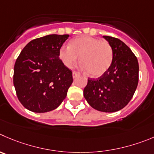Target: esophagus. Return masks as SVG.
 Segmentation results:
<instances>
[{
	"label": "esophagus",
	"mask_w": 154,
	"mask_h": 154,
	"mask_svg": "<svg viewBox=\"0 0 154 154\" xmlns=\"http://www.w3.org/2000/svg\"><path fill=\"white\" fill-rule=\"evenodd\" d=\"M77 76H79V73L77 72H75V71H73L72 72V77L73 78H76V77H77Z\"/></svg>",
	"instance_id": "obj_1"
}]
</instances>
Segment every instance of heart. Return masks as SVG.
Here are the masks:
<instances>
[{"label": "heart", "mask_w": 154, "mask_h": 154, "mask_svg": "<svg viewBox=\"0 0 154 154\" xmlns=\"http://www.w3.org/2000/svg\"><path fill=\"white\" fill-rule=\"evenodd\" d=\"M79 56L82 68L92 77H100L112 64V47L106 41L89 35H82L70 41L69 46L63 45L59 50V57L68 68L77 63Z\"/></svg>", "instance_id": "obj_1"}]
</instances>
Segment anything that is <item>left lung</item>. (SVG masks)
Here are the masks:
<instances>
[{
	"mask_svg": "<svg viewBox=\"0 0 154 154\" xmlns=\"http://www.w3.org/2000/svg\"><path fill=\"white\" fill-rule=\"evenodd\" d=\"M112 47V64L98 79H88L84 97L98 111L113 112L122 109L131 100L138 84L139 66L136 56L124 42L103 36Z\"/></svg>",
	"mask_w": 154,
	"mask_h": 154,
	"instance_id": "obj_1",
	"label": "left lung"
}]
</instances>
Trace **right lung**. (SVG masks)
I'll list each match as a JSON object with an SVG mask.
<instances>
[{"mask_svg": "<svg viewBox=\"0 0 154 154\" xmlns=\"http://www.w3.org/2000/svg\"><path fill=\"white\" fill-rule=\"evenodd\" d=\"M69 35H48L26 45L14 65V85L25 108L35 112L56 109L66 97L72 72L60 60L59 50Z\"/></svg>", "mask_w": 154, "mask_h": 154, "instance_id": "obj_1", "label": "right lung"}]
</instances>
